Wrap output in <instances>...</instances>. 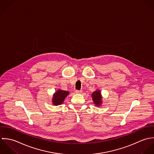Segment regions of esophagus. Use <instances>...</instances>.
I'll return each instance as SVG.
<instances>
[{
	"label": "esophagus",
	"instance_id": "esophagus-1",
	"mask_svg": "<svg viewBox=\"0 0 154 154\" xmlns=\"http://www.w3.org/2000/svg\"><path fill=\"white\" fill-rule=\"evenodd\" d=\"M75 92L76 93H82V90H80V91H79V90H75Z\"/></svg>",
	"mask_w": 154,
	"mask_h": 154
}]
</instances>
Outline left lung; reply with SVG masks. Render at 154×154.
Here are the masks:
<instances>
[{"label": "left lung", "mask_w": 154, "mask_h": 154, "mask_svg": "<svg viewBox=\"0 0 154 154\" xmlns=\"http://www.w3.org/2000/svg\"><path fill=\"white\" fill-rule=\"evenodd\" d=\"M93 100L94 103L96 105H100L102 101V98H101V96H100V92L99 91H97L93 93L92 94Z\"/></svg>", "instance_id": "left-lung-1"}]
</instances>
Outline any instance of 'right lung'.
Returning <instances> with one entry per match:
<instances>
[{
	"mask_svg": "<svg viewBox=\"0 0 154 154\" xmlns=\"http://www.w3.org/2000/svg\"><path fill=\"white\" fill-rule=\"evenodd\" d=\"M69 94V92L58 90L54 94L52 102L55 105H58L61 104L63 102L64 99L66 97V96Z\"/></svg>",
	"mask_w": 154,
	"mask_h": 154,
	"instance_id": "1",
	"label": "right lung"
}]
</instances>
